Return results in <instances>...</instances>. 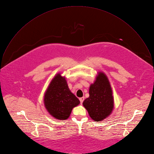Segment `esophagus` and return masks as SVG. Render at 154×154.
Listing matches in <instances>:
<instances>
[{"label": "esophagus", "mask_w": 154, "mask_h": 154, "mask_svg": "<svg viewBox=\"0 0 154 154\" xmlns=\"http://www.w3.org/2000/svg\"><path fill=\"white\" fill-rule=\"evenodd\" d=\"M79 100H80V102H81V103L82 104V102H83V101L84 100V97H80V98H79Z\"/></svg>", "instance_id": "34e87169"}]
</instances>
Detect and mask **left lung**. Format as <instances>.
<instances>
[{
  "label": "left lung",
  "mask_w": 154,
  "mask_h": 154,
  "mask_svg": "<svg viewBox=\"0 0 154 154\" xmlns=\"http://www.w3.org/2000/svg\"><path fill=\"white\" fill-rule=\"evenodd\" d=\"M90 96L83 102L90 117L95 122L108 117L114 108V99L109 80L103 72H99L89 89Z\"/></svg>",
  "instance_id": "left-lung-1"
}]
</instances>
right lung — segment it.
Masks as SVG:
<instances>
[{"mask_svg": "<svg viewBox=\"0 0 154 154\" xmlns=\"http://www.w3.org/2000/svg\"><path fill=\"white\" fill-rule=\"evenodd\" d=\"M79 103L69 90L65 77L58 73L50 82L44 96L45 106L49 113L55 119L64 120Z\"/></svg>", "mask_w": 154, "mask_h": 154, "instance_id": "1", "label": "right lung"}]
</instances>
